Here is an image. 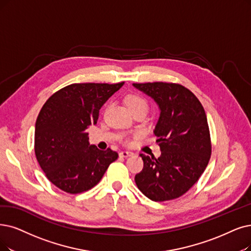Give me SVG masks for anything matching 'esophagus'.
Masks as SVG:
<instances>
[{
    "label": "esophagus",
    "instance_id": "obj_1",
    "mask_svg": "<svg viewBox=\"0 0 251 251\" xmlns=\"http://www.w3.org/2000/svg\"><path fill=\"white\" fill-rule=\"evenodd\" d=\"M131 155H133V152H131V151H120L119 152V156L120 157H128V156H131Z\"/></svg>",
    "mask_w": 251,
    "mask_h": 251
}]
</instances>
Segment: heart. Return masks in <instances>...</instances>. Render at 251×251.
<instances>
[{
	"mask_svg": "<svg viewBox=\"0 0 251 251\" xmlns=\"http://www.w3.org/2000/svg\"><path fill=\"white\" fill-rule=\"evenodd\" d=\"M126 101L129 109H131L134 113L138 111H146V112L148 111V108H149L148 102L147 100L142 96H140L138 94L129 95L127 96Z\"/></svg>",
	"mask_w": 251,
	"mask_h": 251,
	"instance_id": "heart-1",
	"label": "heart"
}]
</instances>
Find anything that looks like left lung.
Returning <instances> with one entry per match:
<instances>
[{"label":"left lung","mask_w":251,"mask_h":251,"mask_svg":"<svg viewBox=\"0 0 251 251\" xmlns=\"http://www.w3.org/2000/svg\"><path fill=\"white\" fill-rule=\"evenodd\" d=\"M160 109L153 134L162 154H140L142 171L138 188L150 200L164 202L183 196L201 177L211 156V139L205 110L198 98L179 83H133Z\"/></svg>","instance_id":"obj_1"}]
</instances>
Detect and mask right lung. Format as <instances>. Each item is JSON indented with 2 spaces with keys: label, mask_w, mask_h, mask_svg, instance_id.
Listing matches in <instances>:
<instances>
[{
  "label": "right lung",
  "mask_w": 251,
  "mask_h": 251,
  "mask_svg": "<svg viewBox=\"0 0 251 251\" xmlns=\"http://www.w3.org/2000/svg\"><path fill=\"white\" fill-rule=\"evenodd\" d=\"M124 82L73 83L50 97L39 112L35 154L46 177L68 194L93 188L118 153L89 145L86 129L96 125L100 109Z\"/></svg>",
  "instance_id": "add662e5"
}]
</instances>
